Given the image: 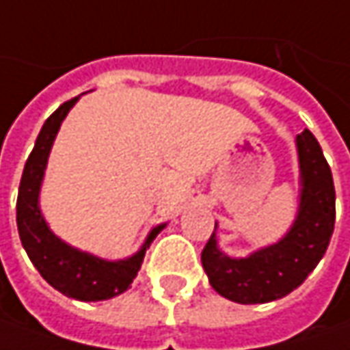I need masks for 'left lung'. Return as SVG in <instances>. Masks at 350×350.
<instances>
[{
  "label": "left lung",
  "instance_id": "obj_1",
  "mask_svg": "<svg viewBox=\"0 0 350 350\" xmlns=\"http://www.w3.org/2000/svg\"><path fill=\"white\" fill-rule=\"evenodd\" d=\"M299 204L291 228L275 243L245 257L228 256L214 234L202 252L210 285L221 297L241 305L285 297L307 279L325 256L335 228V186L317 138L307 129L295 138Z\"/></svg>",
  "mask_w": 350,
  "mask_h": 350
}]
</instances>
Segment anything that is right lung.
<instances>
[{"mask_svg": "<svg viewBox=\"0 0 350 350\" xmlns=\"http://www.w3.org/2000/svg\"><path fill=\"white\" fill-rule=\"evenodd\" d=\"M63 103L55 113L45 120L41 133L35 140L33 152L25 162L19 194H17V230L23 243V250L31 259V263L51 287L63 295L79 301H105L124 293L136 278L144 254L154 241V237L166 228L160 224L148 232L140 250L124 259H105L79 247H72L59 236H55L41 212L39 196L47 170V162L51 154L53 142L57 133L67 118V114L77 100Z\"/></svg>", "mask_w": 350, "mask_h": 350, "instance_id": "right-lung-1", "label": "right lung"}]
</instances>
